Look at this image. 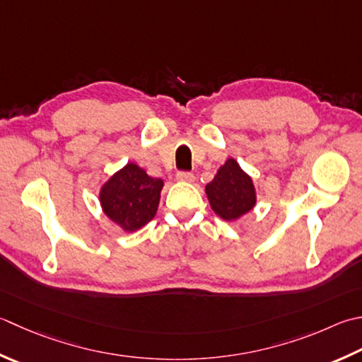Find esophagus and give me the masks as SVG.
I'll use <instances>...</instances> for the list:
<instances>
[{
    "label": "esophagus",
    "instance_id": "1",
    "mask_svg": "<svg viewBox=\"0 0 362 362\" xmlns=\"http://www.w3.org/2000/svg\"><path fill=\"white\" fill-rule=\"evenodd\" d=\"M177 180L179 182H194V175L191 173L180 171V173H177Z\"/></svg>",
    "mask_w": 362,
    "mask_h": 362
}]
</instances>
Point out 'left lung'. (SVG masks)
Wrapping results in <instances>:
<instances>
[{
  "instance_id": "1",
  "label": "left lung",
  "mask_w": 362,
  "mask_h": 362,
  "mask_svg": "<svg viewBox=\"0 0 362 362\" xmlns=\"http://www.w3.org/2000/svg\"><path fill=\"white\" fill-rule=\"evenodd\" d=\"M205 194L211 210L224 221H235L256 205L252 179L233 158L218 169L214 180L205 187Z\"/></svg>"
}]
</instances>
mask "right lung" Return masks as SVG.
<instances>
[{"instance_id": "obj_1", "label": "right lung", "mask_w": 362, "mask_h": 362, "mask_svg": "<svg viewBox=\"0 0 362 362\" xmlns=\"http://www.w3.org/2000/svg\"><path fill=\"white\" fill-rule=\"evenodd\" d=\"M165 183L153 179L134 163L112 174L100 189L103 214L125 232H134L153 219Z\"/></svg>"}]
</instances>
